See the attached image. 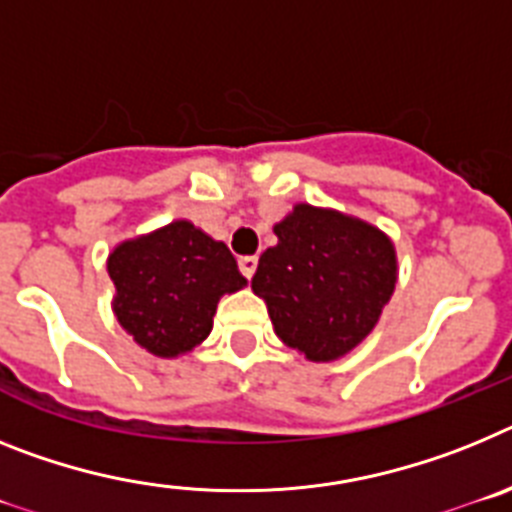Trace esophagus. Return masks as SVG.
<instances>
[{
    "label": "esophagus",
    "mask_w": 512,
    "mask_h": 512,
    "mask_svg": "<svg viewBox=\"0 0 512 512\" xmlns=\"http://www.w3.org/2000/svg\"><path fill=\"white\" fill-rule=\"evenodd\" d=\"M239 270H242L244 278H247V281H250L252 275H255V270H257V257H255V255H244V257H239Z\"/></svg>",
    "instance_id": "obj_1"
}]
</instances>
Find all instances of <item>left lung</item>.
<instances>
[{"label":"left lung","mask_w":512,"mask_h":512,"mask_svg":"<svg viewBox=\"0 0 512 512\" xmlns=\"http://www.w3.org/2000/svg\"><path fill=\"white\" fill-rule=\"evenodd\" d=\"M278 244L257 262L252 291L275 335L309 361H337L376 327L397 283L384 231L332 208L293 206L273 226Z\"/></svg>","instance_id":"1"}]
</instances>
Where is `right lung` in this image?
Listing matches in <instances>:
<instances>
[{"instance_id":"1","label":"right lung","mask_w":512,"mask_h":512,"mask_svg":"<svg viewBox=\"0 0 512 512\" xmlns=\"http://www.w3.org/2000/svg\"><path fill=\"white\" fill-rule=\"evenodd\" d=\"M113 311L123 330L159 358L201 345L224 293L247 286L237 260L190 221H172L110 252Z\"/></svg>"}]
</instances>
